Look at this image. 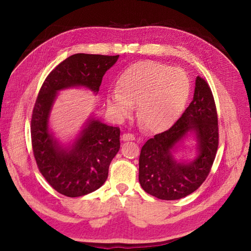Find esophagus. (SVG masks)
Wrapping results in <instances>:
<instances>
[{
	"label": "esophagus",
	"instance_id": "obj_1",
	"mask_svg": "<svg viewBox=\"0 0 251 251\" xmlns=\"http://www.w3.org/2000/svg\"><path fill=\"white\" fill-rule=\"evenodd\" d=\"M121 140L123 141H133L135 140V136L131 133H126L121 136Z\"/></svg>",
	"mask_w": 251,
	"mask_h": 251
}]
</instances>
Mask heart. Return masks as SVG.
Wrapping results in <instances>:
<instances>
[{
  "mask_svg": "<svg viewBox=\"0 0 251 251\" xmlns=\"http://www.w3.org/2000/svg\"><path fill=\"white\" fill-rule=\"evenodd\" d=\"M189 80L181 69L154 60L132 64L119 75L117 90L110 91L107 102L120 118H127L137 104V118L144 130L162 132L176 121L189 96Z\"/></svg>",
  "mask_w": 251,
  "mask_h": 251,
  "instance_id": "obj_1",
  "label": "heart"
}]
</instances>
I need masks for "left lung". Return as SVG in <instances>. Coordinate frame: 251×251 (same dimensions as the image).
Returning <instances> with one entry per match:
<instances>
[{
	"instance_id": "1",
	"label": "left lung",
	"mask_w": 251,
	"mask_h": 251,
	"mask_svg": "<svg viewBox=\"0 0 251 251\" xmlns=\"http://www.w3.org/2000/svg\"><path fill=\"white\" fill-rule=\"evenodd\" d=\"M195 132L199 155L193 162L178 163L172 157L176 143ZM219 146L218 115L214 96L204 78L197 76L195 93L182 116L168 131L155 135L141 149L139 183L161 200L191 195L207 178Z\"/></svg>"
}]
</instances>
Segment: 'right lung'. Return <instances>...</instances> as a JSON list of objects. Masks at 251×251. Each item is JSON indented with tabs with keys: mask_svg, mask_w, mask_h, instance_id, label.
Returning <instances> with one entry per match:
<instances>
[{
	"mask_svg": "<svg viewBox=\"0 0 251 251\" xmlns=\"http://www.w3.org/2000/svg\"><path fill=\"white\" fill-rule=\"evenodd\" d=\"M118 57L71 55L49 73L37 95L31 118L33 155L44 178L64 196H85L104 183L110 163L120 148V128L91 118L72 146L64 148L49 131L53 102L58 91L71 87H85L97 93L104 73Z\"/></svg>",
	"mask_w": 251,
	"mask_h": 251,
	"instance_id": "right-lung-1",
	"label": "right lung"
}]
</instances>
